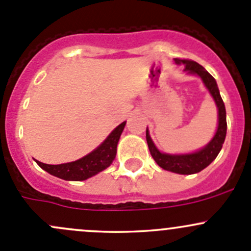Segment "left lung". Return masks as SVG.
I'll list each match as a JSON object with an SVG mask.
<instances>
[{
    "label": "left lung",
    "mask_w": 251,
    "mask_h": 251,
    "mask_svg": "<svg viewBox=\"0 0 251 251\" xmlns=\"http://www.w3.org/2000/svg\"><path fill=\"white\" fill-rule=\"evenodd\" d=\"M175 63L177 65L183 64L184 72L188 75H196V76L201 77L206 90L211 95L212 100H214L215 104L217 107L216 132H215L211 141L206 146H204L203 148L198 149V151H193V153L186 154H169L159 151L155 144H154V142L151 141V136H149L148 127H147L146 138L151 156H153L155 163L161 169L179 175H192L201 173V170H204L206 166H209L216 159V156L219 155L227 132L226 108H225V103L222 100L221 95H220L216 80L201 64L193 62V60L178 59V58H175Z\"/></svg>",
    "instance_id": "8db88e82"
}]
</instances>
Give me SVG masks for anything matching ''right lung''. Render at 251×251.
<instances>
[{
	"instance_id": "obj_1",
	"label": "right lung",
	"mask_w": 251,
	"mask_h": 251,
	"mask_svg": "<svg viewBox=\"0 0 251 251\" xmlns=\"http://www.w3.org/2000/svg\"><path fill=\"white\" fill-rule=\"evenodd\" d=\"M125 125L126 121H124L120 125L116 126L97 148L93 149L91 153L82 156L78 160L59 164V165H50V164H44L39 160L35 161L40 168L58 178L65 179V181H85L111 165L113 160L115 159L116 147H118V142L120 140Z\"/></svg>"
}]
</instances>
